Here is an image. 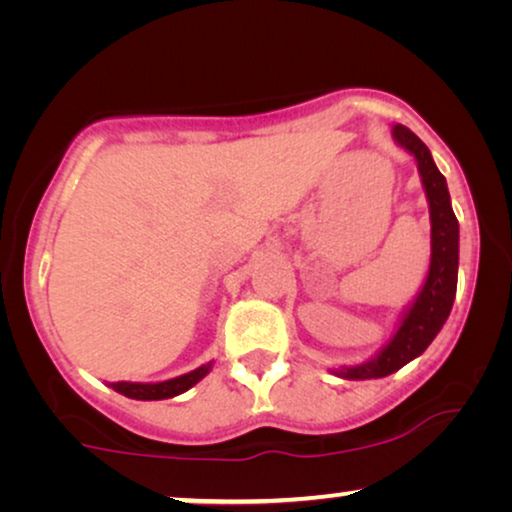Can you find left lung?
Segmentation results:
<instances>
[{
    "label": "left lung",
    "instance_id": "8db88e82",
    "mask_svg": "<svg viewBox=\"0 0 512 512\" xmlns=\"http://www.w3.org/2000/svg\"><path fill=\"white\" fill-rule=\"evenodd\" d=\"M391 137L405 153L415 158L426 202H429V272H426L417 296L398 314V324L391 338L370 359L354 363V366L331 368V373L342 377V380H377V377L396 373L405 363L422 356L450 317L454 296H457L459 221L452 212L447 181L433 163L431 151L410 128L398 123L391 125Z\"/></svg>",
    "mask_w": 512,
    "mask_h": 512
}]
</instances>
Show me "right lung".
Returning <instances> with one entry per match:
<instances>
[{
	"label": "right lung",
	"mask_w": 512,
	"mask_h": 512,
	"mask_svg": "<svg viewBox=\"0 0 512 512\" xmlns=\"http://www.w3.org/2000/svg\"><path fill=\"white\" fill-rule=\"evenodd\" d=\"M212 366L214 361L202 363L200 368L191 370V373H184L163 382H109V387L118 391V394L135 398V401H163V398H174L195 387L212 370Z\"/></svg>",
	"instance_id": "add662e5"
}]
</instances>
